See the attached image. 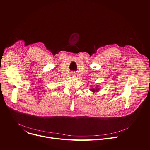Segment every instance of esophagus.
Returning <instances> with one entry per match:
<instances>
[{
    "mask_svg": "<svg viewBox=\"0 0 150 150\" xmlns=\"http://www.w3.org/2000/svg\"><path fill=\"white\" fill-rule=\"evenodd\" d=\"M75 72H74V74H73V75H75Z\"/></svg>",
    "mask_w": 150,
    "mask_h": 150,
    "instance_id": "1",
    "label": "esophagus"
}]
</instances>
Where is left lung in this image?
<instances>
[{
    "instance_id": "1",
    "label": "left lung",
    "mask_w": 150,
    "mask_h": 150,
    "mask_svg": "<svg viewBox=\"0 0 150 150\" xmlns=\"http://www.w3.org/2000/svg\"><path fill=\"white\" fill-rule=\"evenodd\" d=\"M100 90V88L99 86H98V85L96 86V87H93V88H90V90L91 91L93 92V93L98 92Z\"/></svg>"
}]
</instances>
